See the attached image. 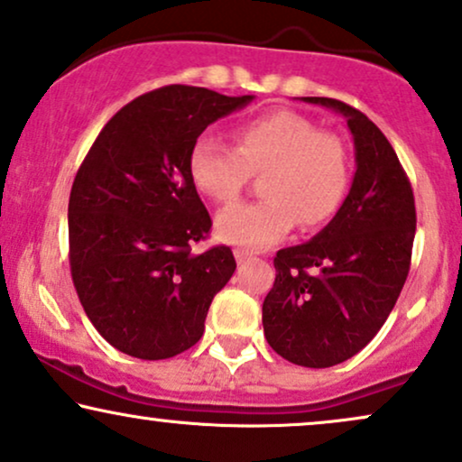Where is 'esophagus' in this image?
<instances>
[{"mask_svg":"<svg viewBox=\"0 0 462 462\" xmlns=\"http://www.w3.org/2000/svg\"><path fill=\"white\" fill-rule=\"evenodd\" d=\"M235 258L238 264H245L247 260H252V254L245 252V249H235Z\"/></svg>","mask_w":462,"mask_h":462,"instance_id":"1","label":"esophagus"}]
</instances>
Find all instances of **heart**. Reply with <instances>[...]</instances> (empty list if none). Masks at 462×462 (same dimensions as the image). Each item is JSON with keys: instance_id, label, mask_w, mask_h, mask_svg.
Segmentation results:
<instances>
[{"instance_id": "obj_1", "label": "heart", "mask_w": 462, "mask_h": 462, "mask_svg": "<svg viewBox=\"0 0 462 462\" xmlns=\"http://www.w3.org/2000/svg\"><path fill=\"white\" fill-rule=\"evenodd\" d=\"M235 140L232 148L207 133L189 152L191 182L213 202H235L252 174H263V199L217 217L224 241L264 249L297 221L316 227L337 213L351 182V154L340 137L294 111H277L238 126Z\"/></svg>"}]
</instances>
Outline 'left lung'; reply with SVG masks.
Instances as JSON below:
<instances>
[{
	"label": "left lung",
	"instance_id": "left-lung-1",
	"mask_svg": "<svg viewBox=\"0 0 462 462\" xmlns=\"http://www.w3.org/2000/svg\"><path fill=\"white\" fill-rule=\"evenodd\" d=\"M303 101L346 118L357 171L329 224L312 241L277 252L263 325L277 355L329 368L357 355L390 316L409 275L418 217L407 171L379 126L336 98Z\"/></svg>",
	"mask_w": 462,
	"mask_h": 462
}]
</instances>
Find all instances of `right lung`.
<instances>
[{"mask_svg":"<svg viewBox=\"0 0 462 462\" xmlns=\"http://www.w3.org/2000/svg\"><path fill=\"white\" fill-rule=\"evenodd\" d=\"M254 97L159 88L111 118L77 170L69 260L97 331L137 359H168L204 333L210 301L236 269L226 245L193 254L210 215L189 176V152L210 122Z\"/></svg>","mask_w":462,"mask_h":462,"instance_id":"1","label":"right lung"}]
</instances>
